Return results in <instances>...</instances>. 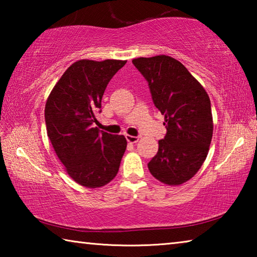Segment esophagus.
<instances>
[{
  "label": "esophagus",
  "mask_w": 257,
  "mask_h": 257,
  "mask_svg": "<svg viewBox=\"0 0 257 257\" xmlns=\"http://www.w3.org/2000/svg\"><path fill=\"white\" fill-rule=\"evenodd\" d=\"M125 138H127V141H128V143H130V144H135V143H137L139 139V137L130 136V135H125Z\"/></svg>",
  "instance_id": "obj_1"
}]
</instances>
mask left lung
Wrapping results in <instances>:
<instances>
[{
  "label": "left lung",
  "mask_w": 257,
  "mask_h": 257,
  "mask_svg": "<svg viewBox=\"0 0 257 257\" xmlns=\"http://www.w3.org/2000/svg\"><path fill=\"white\" fill-rule=\"evenodd\" d=\"M133 63L149 82L153 103L164 115L167 128L158 153L147 164L149 170L163 184H184L201 169L210 149V97L184 64L171 56L138 58Z\"/></svg>",
  "instance_id": "1"
}]
</instances>
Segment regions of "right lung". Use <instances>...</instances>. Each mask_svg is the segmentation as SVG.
<instances>
[{
  "mask_svg": "<svg viewBox=\"0 0 257 257\" xmlns=\"http://www.w3.org/2000/svg\"><path fill=\"white\" fill-rule=\"evenodd\" d=\"M127 61L79 60L69 67L45 105L46 132L73 180L87 188L110 182L119 171L127 141L93 124L108 81Z\"/></svg>",
  "mask_w": 257,
  "mask_h": 257,
  "instance_id": "obj_1",
  "label": "right lung"
}]
</instances>
